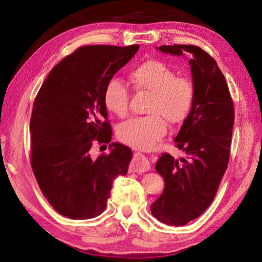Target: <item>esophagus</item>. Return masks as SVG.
I'll return each instance as SVG.
<instances>
[{"label":"esophagus","mask_w":262,"mask_h":262,"mask_svg":"<svg viewBox=\"0 0 262 262\" xmlns=\"http://www.w3.org/2000/svg\"><path fill=\"white\" fill-rule=\"evenodd\" d=\"M148 170H150V163L148 158L142 154H135L129 164V171L136 172V173H142V172H145Z\"/></svg>","instance_id":"34e87169"}]
</instances>
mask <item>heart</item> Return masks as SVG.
Listing matches in <instances>:
<instances>
[{"label":"heart","instance_id":"obj_1","mask_svg":"<svg viewBox=\"0 0 262 262\" xmlns=\"http://www.w3.org/2000/svg\"><path fill=\"white\" fill-rule=\"evenodd\" d=\"M136 91L150 97L145 117L132 118L118 127V139L137 149H151L165 135L167 123L181 126L187 120L195 103V85L186 76H177L170 66L159 60H148L129 73ZM130 92L125 83L111 79L103 100L111 113L123 118L129 111Z\"/></svg>","mask_w":262,"mask_h":262}]
</instances>
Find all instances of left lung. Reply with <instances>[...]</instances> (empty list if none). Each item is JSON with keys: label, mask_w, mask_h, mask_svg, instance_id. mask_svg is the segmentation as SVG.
I'll use <instances>...</instances> for the list:
<instances>
[{"label": "left lung", "mask_w": 262, "mask_h": 262, "mask_svg": "<svg viewBox=\"0 0 262 262\" xmlns=\"http://www.w3.org/2000/svg\"><path fill=\"white\" fill-rule=\"evenodd\" d=\"M163 53L189 59L195 103L174 139L186 156L174 159L164 152L156 170L165 181L163 194L150 209L167 225L187 224L203 214L214 200L227 171L234 107L227 81L216 61L194 45H163Z\"/></svg>", "instance_id": "8db88e82"}]
</instances>
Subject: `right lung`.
<instances>
[{
	"label": "right lung",
	"mask_w": 262,
	"mask_h": 262,
	"mask_svg": "<svg viewBox=\"0 0 262 262\" xmlns=\"http://www.w3.org/2000/svg\"><path fill=\"white\" fill-rule=\"evenodd\" d=\"M139 48L78 47L51 70L34 99L31 166L50 205L72 220L100 215L113 180L127 174L133 157L129 148L114 142L110 154L97 158L91 149L112 139L103 100L105 86Z\"/></svg>",
	"instance_id": "obj_1"
}]
</instances>
